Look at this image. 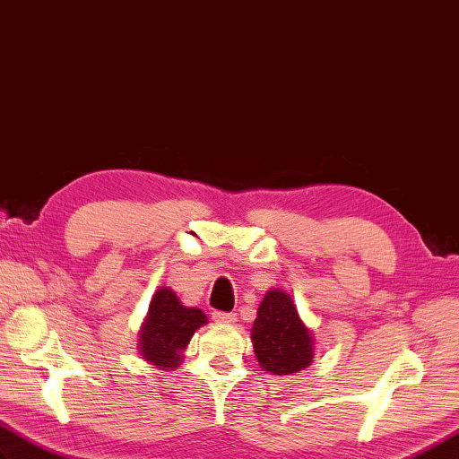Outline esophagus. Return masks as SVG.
<instances>
[{"mask_svg":"<svg viewBox=\"0 0 459 459\" xmlns=\"http://www.w3.org/2000/svg\"><path fill=\"white\" fill-rule=\"evenodd\" d=\"M212 320L216 324H233L236 322V314L231 312H213L212 314Z\"/></svg>","mask_w":459,"mask_h":459,"instance_id":"1","label":"esophagus"}]
</instances>
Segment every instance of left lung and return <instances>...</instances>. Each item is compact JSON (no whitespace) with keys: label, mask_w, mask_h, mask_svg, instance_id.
<instances>
[{"label":"left lung","mask_w":459,"mask_h":459,"mask_svg":"<svg viewBox=\"0 0 459 459\" xmlns=\"http://www.w3.org/2000/svg\"><path fill=\"white\" fill-rule=\"evenodd\" d=\"M251 342L261 369L271 375H294L314 361V333L290 294L281 289H271L263 297Z\"/></svg>","instance_id":"1"}]
</instances>
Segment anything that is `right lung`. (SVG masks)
Instances as JSON below:
<instances>
[{
    "instance_id": "add662e5",
    "label": "right lung",
    "mask_w": 459,
    "mask_h": 459,
    "mask_svg": "<svg viewBox=\"0 0 459 459\" xmlns=\"http://www.w3.org/2000/svg\"><path fill=\"white\" fill-rule=\"evenodd\" d=\"M208 316L196 307H185L177 292L159 287L152 294L149 312L139 330L137 350L141 359L160 371H175L185 359V350Z\"/></svg>"
}]
</instances>
